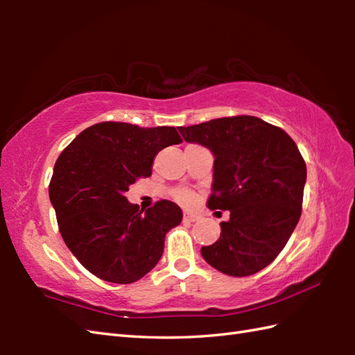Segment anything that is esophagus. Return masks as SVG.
I'll return each mask as SVG.
<instances>
[{
  "instance_id": "34e87169",
  "label": "esophagus",
  "mask_w": 355,
  "mask_h": 355,
  "mask_svg": "<svg viewBox=\"0 0 355 355\" xmlns=\"http://www.w3.org/2000/svg\"><path fill=\"white\" fill-rule=\"evenodd\" d=\"M198 215H195V214H192V212H184L183 214V220L184 221H187V223H193V221H197L198 220Z\"/></svg>"
}]
</instances>
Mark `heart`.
I'll use <instances>...</instances> for the list:
<instances>
[{"label":"heart","mask_w":355,"mask_h":355,"mask_svg":"<svg viewBox=\"0 0 355 355\" xmlns=\"http://www.w3.org/2000/svg\"><path fill=\"white\" fill-rule=\"evenodd\" d=\"M175 198H177V201L182 202V205H191L195 198V195L189 189H178L175 192Z\"/></svg>","instance_id":"heart-1"}]
</instances>
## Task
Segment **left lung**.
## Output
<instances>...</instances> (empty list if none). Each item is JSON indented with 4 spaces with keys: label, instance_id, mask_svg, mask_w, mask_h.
<instances>
[{
    "label": "left lung",
    "instance_id": "left-lung-1",
    "mask_svg": "<svg viewBox=\"0 0 355 355\" xmlns=\"http://www.w3.org/2000/svg\"><path fill=\"white\" fill-rule=\"evenodd\" d=\"M183 139L215 155L210 210H229L221 235L201 247L205 261L224 275L258 273L288 243L302 214L306 164L281 128L253 116L178 126Z\"/></svg>",
    "mask_w": 355,
    "mask_h": 355
}]
</instances>
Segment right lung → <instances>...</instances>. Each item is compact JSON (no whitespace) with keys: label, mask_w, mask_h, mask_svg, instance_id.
Wrapping results in <instances>:
<instances>
[{"label":"right lung","mask_w":355,"mask_h":355,"mask_svg":"<svg viewBox=\"0 0 355 355\" xmlns=\"http://www.w3.org/2000/svg\"><path fill=\"white\" fill-rule=\"evenodd\" d=\"M173 126L101 122L82 131L55 163L49 195L64 243L89 273L114 284L139 281L160 261L164 236L183 220L175 202L146 212L125 192L153 173L158 150L182 143Z\"/></svg>","instance_id":"1"}]
</instances>
